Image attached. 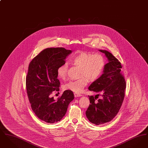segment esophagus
<instances>
[{
  "label": "esophagus",
  "mask_w": 148,
  "mask_h": 148,
  "mask_svg": "<svg viewBox=\"0 0 148 148\" xmlns=\"http://www.w3.org/2000/svg\"><path fill=\"white\" fill-rule=\"evenodd\" d=\"M82 95L80 94H77V93H74V97H82Z\"/></svg>",
  "instance_id": "obj_1"
}]
</instances>
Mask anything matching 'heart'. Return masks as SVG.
Returning <instances> with one entry per match:
<instances>
[{
  "instance_id": "heart-1",
  "label": "heart",
  "mask_w": 148,
  "mask_h": 148,
  "mask_svg": "<svg viewBox=\"0 0 148 148\" xmlns=\"http://www.w3.org/2000/svg\"><path fill=\"white\" fill-rule=\"evenodd\" d=\"M71 62L75 65L80 66L79 76L82 77L77 80L69 81L63 85V88L75 93L83 92L89 80L95 81L101 75L106 66L104 56L100 53L93 54L90 51H79L71 57ZM68 65L63 64L57 69V75L63 79L66 77Z\"/></svg>"
}]
</instances>
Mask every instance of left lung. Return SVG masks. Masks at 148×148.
I'll return each instance as SVG.
<instances>
[{"instance_id": "left-lung-1", "label": "left lung", "mask_w": 148, "mask_h": 148, "mask_svg": "<svg viewBox=\"0 0 148 148\" xmlns=\"http://www.w3.org/2000/svg\"><path fill=\"white\" fill-rule=\"evenodd\" d=\"M99 50L105 54L108 63L102 75L88 88L98 94L95 97L88 96L90 105L85 113L89 121L97 125L110 121L116 115L124 100L126 88V82L121 74L120 62L110 52ZM99 94L102 98L96 101Z\"/></svg>"}]
</instances>
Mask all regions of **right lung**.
I'll list each match as a JSON object with an SVG mask.
<instances>
[{"instance_id": "obj_1", "label": "right lung", "mask_w": 148, "mask_h": 148, "mask_svg": "<svg viewBox=\"0 0 148 148\" xmlns=\"http://www.w3.org/2000/svg\"><path fill=\"white\" fill-rule=\"evenodd\" d=\"M71 50L50 48L42 50L30 62L26 77V88L31 107L36 116L48 123L59 121L74 98L72 91L66 90L56 100L51 97L59 90L58 68L65 63Z\"/></svg>"}]
</instances>
